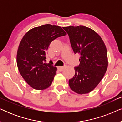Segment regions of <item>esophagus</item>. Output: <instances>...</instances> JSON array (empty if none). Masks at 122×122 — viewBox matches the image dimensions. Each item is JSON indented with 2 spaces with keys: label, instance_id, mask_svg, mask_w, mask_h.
Instances as JSON below:
<instances>
[{
  "label": "esophagus",
  "instance_id": "34e87169",
  "mask_svg": "<svg viewBox=\"0 0 122 122\" xmlns=\"http://www.w3.org/2000/svg\"><path fill=\"white\" fill-rule=\"evenodd\" d=\"M64 68V66H58V69L60 71H62Z\"/></svg>",
  "mask_w": 122,
  "mask_h": 122
}]
</instances>
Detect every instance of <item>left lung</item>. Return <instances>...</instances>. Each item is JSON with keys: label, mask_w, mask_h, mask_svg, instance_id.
<instances>
[{"label": "left lung", "mask_w": 122, "mask_h": 122, "mask_svg": "<svg viewBox=\"0 0 122 122\" xmlns=\"http://www.w3.org/2000/svg\"><path fill=\"white\" fill-rule=\"evenodd\" d=\"M69 37L75 54H80V63L75 75L69 80L73 91L82 94L92 91L101 81L108 66L107 51L102 39L86 26L63 27Z\"/></svg>", "instance_id": "1"}]
</instances>
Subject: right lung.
I'll return each mask as SVG.
<instances>
[{
	"mask_svg": "<svg viewBox=\"0 0 122 122\" xmlns=\"http://www.w3.org/2000/svg\"><path fill=\"white\" fill-rule=\"evenodd\" d=\"M66 34L61 26L45 24L28 31L20 43L16 63L21 76L33 88L43 90L51 84L56 68L46 61V51L53 41Z\"/></svg>",
	"mask_w": 122,
	"mask_h": 122,
	"instance_id": "right-lung-1",
	"label": "right lung"
}]
</instances>
